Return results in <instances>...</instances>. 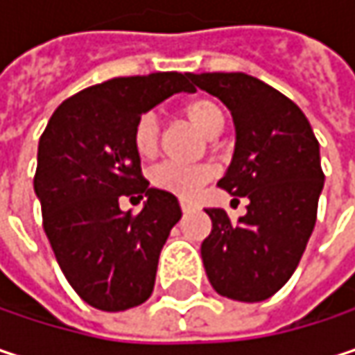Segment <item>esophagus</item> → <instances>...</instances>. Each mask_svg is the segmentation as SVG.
Listing matches in <instances>:
<instances>
[{
    "label": "esophagus",
    "mask_w": 355,
    "mask_h": 355,
    "mask_svg": "<svg viewBox=\"0 0 355 355\" xmlns=\"http://www.w3.org/2000/svg\"><path fill=\"white\" fill-rule=\"evenodd\" d=\"M195 207H197V205H195L193 201H189V199H180V209H182L184 214H187V211H193Z\"/></svg>",
    "instance_id": "esophagus-1"
}]
</instances>
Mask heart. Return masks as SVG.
<instances>
[{
    "label": "heart",
    "mask_w": 355,
    "mask_h": 355,
    "mask_svg": "<svg viewBox=\"0 0 355 355\" xmlns=\"http://www.w3.org/2000/svg\"><path fill=\"white\" fill-rule=\"evenodd\" d=\"M180 114L193 123L203 135L214 137L224 129V110L211 98H191L180 105ZM158 137L160 127L152 112H144L131 131V141L135 152L141 158H154L158 152ZM214 178V168L207 164H177V162H162L158 164L150 180L156 189L173 193L177 197H193L197 191Z\"/></svg>",
    "instance_id": "b5f03b06"
}]
</instances>
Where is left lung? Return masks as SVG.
Wrapping results in <instances>:
<instances>
[{
    "label": "left lung",
    "mask_w": 355,
    "mask_h": 355,
    "mask_svg": "<svg viewBox=\"0 0 355 355\" xmlns=\"http://www.w3.org/2000/svg\"><path fill=\"white\" fill-rule=\"evenodd\" d=\"M191 80L232 112L234 156L218 184L248 199L239 222L220 207L205 209L211 218L201 243L205 273L220 296L261 302L292 277L313 234L324 182L319 141L300 108L252 76L193 73Z\"/></svg>",
    "instance_id": "1"
}]
</instances>
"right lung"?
<instances>
[{"mask_svg": "<svg viewBox=\"0 0 355 355\" xmlns=\"http://www.w3.org/2000/svg\"><path fill=\"white\" fill-rule=\"evenodd\" d=\"M193 73L112 78L63 101L38 141L35 193L42 228L69 286L90 306L119 313L152 296L160 250L182 216L173 193L150 187L133 148L135 121ZM121 196L146 198L139 214Z\"/></svg>", "mask_w": 355, "mask_h": 355, "instance_id": "1", "label": "right lung"}]
</instances>
